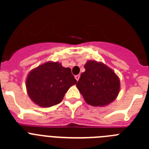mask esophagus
Wrapping results in <instances>:
<instances>
[{
  "mask_svg": "<svg viewBox=\"0 0 149 149\" xmlns=\"http://www.w3.org/2000/svg\"><path fill=\"white\" fill-rule=\"evenodd\" d=\"M80 77H81V76H80V74H77V75H75V79H76V80H77V81H78L79 78H80Z\"/></svg>",
  "mask_w": 149,
  "mask_h": 149,
  "instance_id": "obj_1",
  "label": "esophagus"
}]
</instances>
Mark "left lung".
Returning <instances> with one entry per match:
<instances>
[{
  "label": "left lung",
  "instance_id": "left-lung-1",
  "mask_svg": "<svg viewBox=\"0 0 149 149\" xmlns=\"http://www.w3.org/2000/svg\"><path fill=\"white\" fill-rule=\"evenodd\" d=\"M77 87L88 104L94 107L107 105L116 98L120 81L111 68L104 63L91 60L85 64Z\"/></svg>",
  "mask_w": 149,
  "mask_h": 149
}]
</instances>
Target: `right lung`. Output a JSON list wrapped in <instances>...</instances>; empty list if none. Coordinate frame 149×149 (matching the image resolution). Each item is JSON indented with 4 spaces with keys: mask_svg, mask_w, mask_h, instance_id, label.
I'll return each instance as SVG.
<instances>
[{
    "mask_svg": "<svg viewBox=\"0 0 149 149\" xmlns=\"http://www.w3.org/2000/svg\"><path fill=\"white\" fill-rule=\"evenodd\" d=\"M76 83L71 68L63 67L58 62H47L30 71L26 87L34 103L49 107L60 103L68 89Z\"/></svg>",
    "mask_w": 149,
    "mask_h": 149,
    "instance_id": "obj_1",
    "label": "right lung"
}]
</instances>
